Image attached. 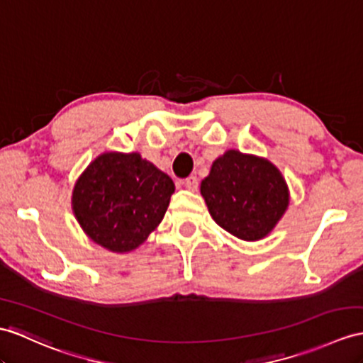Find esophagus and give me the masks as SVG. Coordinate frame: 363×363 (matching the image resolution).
<instances>
[{
    "label": "esophagus",
    "mask_w": 363,
    "mask_h": 363,
    "mask_svg": "<svg viewBox=\"0 0 363 363\" xmlns=\"http://www.w3.org/2000/svg\"><path fill=\"white\" fill-rule=\"evenodd\" d=\"M184 188H186L188 191H197L199 189V179L197 177H194V175H191V177H188L186 180H184Z\"/></svg>",
    "instance_id": "obj_1"
}]
</instances>
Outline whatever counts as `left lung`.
Segmentation results:
<instances>
[{
	"instance_id": "left-lung-1",
	"label": "left lung",
	"mask_w": 363,
	"mask_h": 363,
	"mask_svg": "<svg viewBox=\"0 0 363 363\" xmlns=\"http://www.w3.org/2000/svg\"><path fill=\"white\" fill-rule=\"evenodd\" d=\"M200 192L216 223L246 242L267 237L289 205L288 184L277 167L235 149L212 163Z\"/></svg>"
}]
</instances>
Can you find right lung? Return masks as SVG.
Instances as JSON below:
<instances>
[{
	"mask_svg": "<svg viewBox=\"0 0 363 363\" xmlns=\"http://www.w3.org/2000/svg\"><path fill=\"white\" fill-rule=\"evenodd\" d=\"M174 191L171 177L138 152H104L77 180L72 209L92 242L123 254L160 225Z\"/></svg>",
	"mask_w": 363,
	"mask_h": 363,
	"instance_id": "1",
	"label": "right lung"
}]
</instances>
